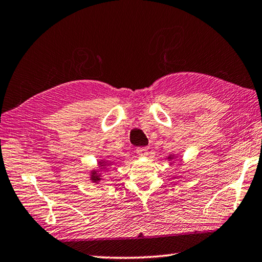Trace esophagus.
Listing matches in <instances>:
<instances>
[{"instance_id":"34e87169","label":"esophagus","mask_w":262,"mask_h":262,"mask_svg":"<svg viewBox=\"0 0 262 262\" xmlns=\"http://www.w3.org/2000/svg\"><path fill=\"white\" fill-rule=\"evenodd\" d=\"M148 152H149V148L147 147H139L136 149V154H138L140 157H146L148 155Z\"/></svg>"}]
</instances>
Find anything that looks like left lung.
Listing matches in <instances>:
<instances>
[{"label":"left lung","instance_id":"8db88e82","mask_svg":"<svg viewBox=\"0 0 262 262\" xmlns=\"http://www.w3.org/2000/svg\"><path fill=\"white\" fill-rule=\"evenodd\" d=\"M176 159H177V156L175 155V154H170V155L168 156V160L170 162V164H172L173 163V160H176Z\"/></svg>","mask_w":262,"mask_h":262}]
</instances>
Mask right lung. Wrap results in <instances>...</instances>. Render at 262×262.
I'll return each instance as SVG.
<instances>
[{"instance_id": "right-lung-1", "label": "right lung", "mask_w": 262, "mask_h": 262, "mask_svg": "<svg viewBox=\"0 0 262 262\" xmlns=\"http://www.w3.org/2000/svg\"><path fill=\"white\" fill-rule=\"evenodd\" d=\"M113 164H114L113 161H110L107 159L99 160L98 167L95 169H92L90 171V181L93 182L95 184H98L99 182H101L103 180V172H106V170H108V167H111V165Z\"/></svg>"}]
</instances>
